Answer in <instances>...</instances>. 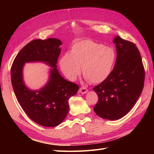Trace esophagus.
I'll use <instances>...</instances> for the list:
<instances>
[{
	"mask_svg": "<svg viewBox=\"0 0 154 154\" xmlns=\"http://www.w3.org/2000/svg\"><path fill=\"white\" fill-rule=\"evenodd\" d=\"M88 91L87 89L85 87H81L80 89H79V93H82V94H85Z\"/></svg>",
	"mask_w": 154,
	"mask_h": 154,
	"instance_id": "34e87169",
	"label": "esophagus"
}]
</instances>
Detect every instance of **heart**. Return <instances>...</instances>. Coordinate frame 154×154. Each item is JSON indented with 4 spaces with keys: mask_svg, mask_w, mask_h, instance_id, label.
<instances>
[{
    "mask_svg": "<svg viewBox=\"0 0 154 154\" xmlns=\"http://www.w3.org/2000/svg\"><path fill=\"white\" fill-rule=\"evenodd\" d=\"M116 61L112 48L104 46L92 40H83L74 44L69 54L60 59V68L69 80L74 81L81 73L89 82H103L109 76Z\"/></svg>",
    "mask_w": 154,
    "mask_h": 154,
    "instance_id": "obj_1",
    "label": "heart"
}]
</instances>
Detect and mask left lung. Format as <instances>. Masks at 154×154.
Here are the masks:
<instances>
[{
  "label": "left lung",
  "mask_w": 154,
  "mask_h": 154,
  "mask_svg": "<svg viewBox=\"0 0 154 154\" xmlns=\"http://www.w3.org/2000/svg\"><path fill=\"white\" fill-rule=\"evenodd\" d=\"M116 60L106 80L93 88L99 100L94 111L104 119L119 120L129 112L142 93L145 71L136 45L116 36Z\"/></svg>",
  "instance_id": "1"
}]
</instances>
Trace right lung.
I'll return each mask as SVG.
<instances>
[{"mask_svg": "<svg viewBox=\"0 0 154 154\" xmlns=\"http://www.w3.org/2000/svg\"><path fill=\"white\" fill-rule=\"evenodd\" d=\"M61 42L56 38L40 39L29 42L16 55L11 74L13 90L19 104L34 122L45 127L58 126L68 113L69 99L79 87L61 76L57 69ZM40 61L52 67L50 78L40 90H31L25 85L22 70L25 63Z\"/></svg>", "mask_w": 154, "mask_h": 154, "instance_id": "obj_1", "label": "right lung"}]
</instances>
